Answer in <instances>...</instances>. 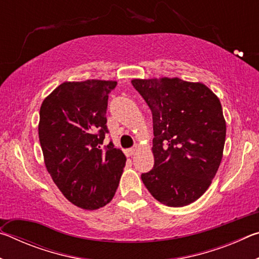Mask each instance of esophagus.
<instances>
[{
  "label": "esophagus",
  "mask_w": 259,
  "mask_h": 259,
  "mask_svg": "<svg viewBox=\"0 0 259 259\" xmlns=\"http://www.w3.org/2000/svg\"><path fill=\"white\" fill-rule=\"evenodd\" d=\"M136 150H137V146H134V147H131V148H128V150H125V152H124L125 155L126 156H133L135 154Z\"/></svg>",
  "instance_id": "34e87169"
}]
</instances>
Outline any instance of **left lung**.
<instances>
[{
  "label": "left lung",
  "instance_id": "1",
  "mask_svg": "<svg viewBox=\"0 0 259 259\" xmlns=\"http://www.w3.org/2000/svg\"><path fill=\"white\" fill-rule=\"evenodd\" d=\"M153 115L154 166L142 175L153 198L184 207L208 190L222 162L226 122L219 98L201 82L134 78Z\"/></svg>",
  "mask_w": 259,
  "mask_h": 259
}]
</instances>
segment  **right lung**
I'll list each match as a JSON object with an SVG mask.
<instances>
[{
    "label": "right lung",
    "mask_w": 259,
    "mask_h": 259,
    "mask_svg": "<svg viewBox=\"0 0 259 259\" xmlns=\"http://www.w3.org/2000/svg\"><path fill=\"white\" fill-rule=\"evenodd\" d=\"M116 81L64 82L43 100L38 138L52 181L76 207L96 210L111 202L125 155L111 142L100 146L106 125L108 94Z\"/></svg>",
    "instance_id": "right-lung-1"
}]
</instances>
